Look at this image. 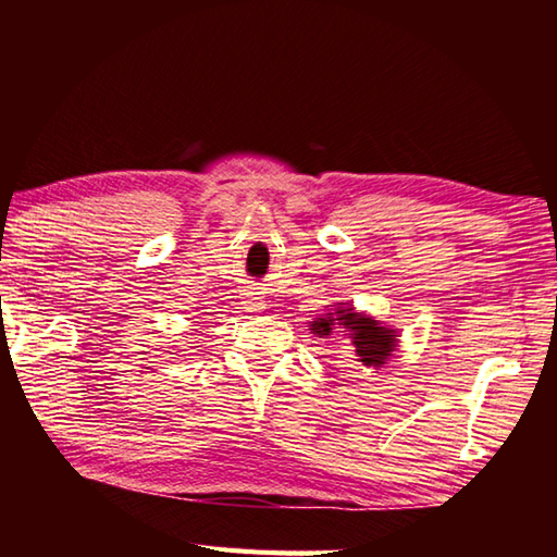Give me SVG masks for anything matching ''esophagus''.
Listing matches in <instances>:
<instances>
[{
    "label": "esophagus",
    "mask_w": 557,
    "mask_h": 557,
    "mask_svg": "<svg viewBox=\"0 0 557 557\" xmlns=\"http://www.w3.org/2000/svg\"><path fill=\"white\" fill-rule=\"evenodd\" d=\"M243 305L248 309H262V299L258 297V292H245Z\"/></svg>",
    "instance_id": "1"
}]
</instances>
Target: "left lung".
Returning a JSON list of instances; mask_svg holds the SVG:
<instances>
[{"instance_id": "left-lung-1", "label": "left lung", "mask_w": 557, "mask_h": 557, "mask_svg": "<svg viewBox=\"0 0 557 557\" xmlns=\"http://www.w3.org/2000/svg\"><path fill=\"white\" fill-rule=\"evenodd\" d=\"M338 322L344 324V329L351 332V342L356 348V356L358 361L363 366H383L385 358L391 356V351L395 348V332L385 326H379V322H373V319L363 317V314H356L354 309H338L336 319L332 317H324L314 322L312 326L317 329V334L326 336L332 332V324Z\"/></svg>"}]
</instances>
